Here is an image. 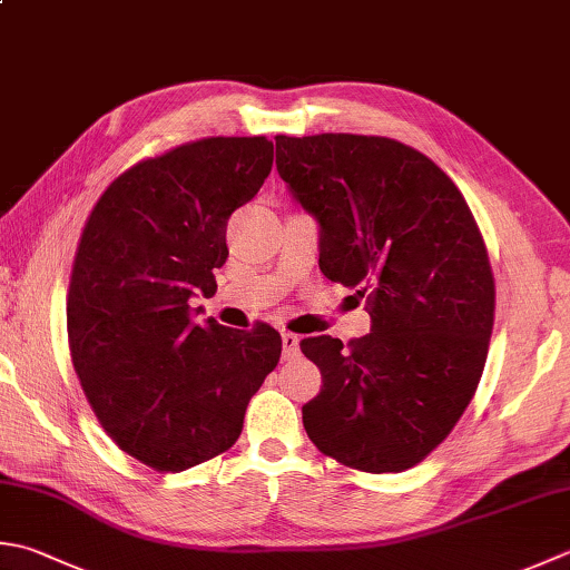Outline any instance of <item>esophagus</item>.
Masks as SVG:
<instances>
[{
    "instance_id": "esophagus-1",
    "label": "esophagus",
    "mask_w": 570,
    "mask_h": 570,
    "mask_svg": "<svg viewBox=\"0 0 570 570\" xmlns=\"http://www.w3.org/2000/svg\"><path fill=\"white\" fill-rule=\"evenodd\" d=\"M282 345H284V361L294 358V355L298 353V336L296 333H282Z\"/></svg>"
}]
</instances>
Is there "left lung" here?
<instances>
[{
  "instance_id": "8db88e82",
  "label": "left lung",
  "mask_w": 570,
  "mask_h": 570,
  "mask_svg": "<svg viewBox=\"0 0 570 570\" xmlns=\"http://www.w3.org/2000/svg\"><path fill=\"white\" fill-rule=\"evenodd\" d=\"M276 170L318 219L321 272L355 288L371 333L301 341L321 393L308 440L353 470L405 472L448 438L482 377L494 274L460 189L428 155L381 136H276Z\"/></svg>"
}]
</instances>
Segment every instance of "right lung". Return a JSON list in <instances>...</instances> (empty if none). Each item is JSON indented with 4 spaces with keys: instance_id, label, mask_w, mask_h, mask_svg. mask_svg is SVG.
I'll return each mask as SVG.
<instances>
[{
    "instance_id": "obj_1",
    "label": "right lung",
    "mask_w": 570,
    "mask_h": 570,
    "mask_svg": "<svg viewBox=\"0 0 570 570\" xmlns=\"http://www.w3.org/2000/svg\"><path fill=\"white\" fill-rule=\"evenodd\" d=\"M274 145L203 138L118 175L78 242L66 328L100 428L158 472L227 452L278 355L282 336L193 321L189 298L217 292L227 219L259 193Z\"/></svg>"
}]
</instances>
